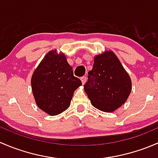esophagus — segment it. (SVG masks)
I'll list each match as a JSON object with an SVG mask.
<instances>
[{
	"label": "esophagus",
	"instance_id": "obj_1",
	"mask_svg": "<svg viewBox=\"0 0 158 158\" xmlns=\"http://www.w3.org/2000/svg\"><path fill=\"white\" fill-rule=\"evenodd\" d=\"M81 81H82V85H84V84L85 83V82H86V77L85 76H82V77H81Z\"/></svg>",
	"mask_w": 158,
	"mask_h": 158
}]
</instances>
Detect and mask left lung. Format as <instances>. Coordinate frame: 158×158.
Returning <instances> with one entry per match:
<instances>
[{
    "label": "left lung",
    "instance_id": "8db88e82",
    "mask_svg": "<svg viewBox=\"0 0 158 158\" xmlns=\"http://www.w3.org/2000/svg\"><path fill=\"white\" fill-rule=\"evenodd\" d=\"M130 76L111 50L94 57L84 90L92 106L105 112H113L128 99L131 92Z\"/></svg>",
    "mask_w": 158,
    "mask_h": 158
}]
</instances>
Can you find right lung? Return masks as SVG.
Wrapping results in <instances>:
<instances>
[{
	"mask_svg": "<svg viewBox=\"0 0 158 158\" xmlns=\"http://www.w3.org/2000/svg\"><path fill=\"white\" fill-rule=\"evenodd\" d=\"M82 85L63 52L52 49L46 54L31 77L36 106L49 115H56L69 107L73 93Z\"/></svg>",
	"mask_w": 158,
	"mask_h": 158,
	"instance_id": "right-lung-1",
	"label": "right lung"
}]
</instances>
